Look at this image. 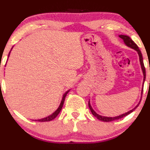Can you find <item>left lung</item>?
Masks as SVG:
<instances>
[{"label":"left lung","instance_id":"1","mask_svg":"<svg viewBox=\"0 0 150 150\" xmlns=\"http://www.w3.org/2000/svg\"><path fill=\"white\" fill-rule=\"evenodd\" d=\"M119 37H120V38L122 39L124 43H125V44L127 46L130 47V48H133V49H134L135 51H137V53H138V54H139V62H140L141 67H142V72H143V75H144L143 85H142V92H143L144 83L145 78H146V71H145V67H144V65L143 57H142V53H141V51L139 50V47L137 46V45L136 44V43H134V42L132 40H131V38L129 37V36L124 35H119ZM140 102H141V100H140ZM140 102H139V104H137V105L136 106V107H134V109L129 110V111L127 112L123 113V114L120 115H118V116H116V117H105V116H102V115H100L97 114V113H96V112H95L94 110H93V108H92L91 105V104H90V101L88 102V107H89V109H90L91 112V113L93 114V115H94L95 117H96V118L98 119V120H102V121H104V122H111V121H113V120H118V119L122 118V117H125L126 115H129L130 113H131L133 111H134V110H136V108H137V107L139 106V104Z\"/></svg>","mask_w":150,"mask_h":150}]
</instances>
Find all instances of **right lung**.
<instances>
[{
    "label": "right lung",
    "mask_w": 150,
    "mask_h": 150,
    "mask_svg": "<svg viewBox=\"0 0 150 150\" xmlns=\"http://www.w3.org/2000/svg\"><path fill=\"white\" fill-rule=\"evenodd\" d=\"M12 48H13V47H12ZM11 49H12V48H11ZM10 52H11V51H10ZM10 52H9V54H8V57H9V55H10ZM69 91V90L67 91L65 93H64V94H63L62 99V102H61V103H60V105L59 106L58 109H57V110H56V111L54 112H53L52 114L50 115H48V117H44V118L38 119V120H35V121H38V122H48V121H51V120H54V119L55 118V117H57V115H58L59 113L60 112V111H61L62 108V107H63V104H64V99H65V97H66L67 94V93Z\"/></svg>",
    "instance_id": "1"
}]
</instances>
